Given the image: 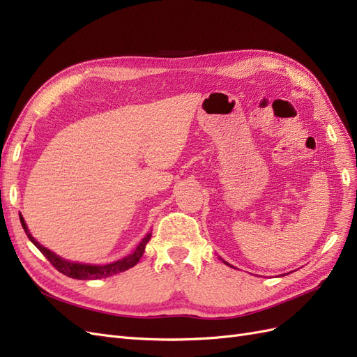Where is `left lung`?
I'll list each match as a JSON object with an SVG mask.
<instances>
[{
	"mask_svg": "<svg viewBox=\"0 0 357 357\" xmlns=\"http://www.w3.org/2000/svg\"><path fill=\"white\" fill-rule=\"evenodd\" d=\"M222 261H223V259H222ZM223 262H225V264H226V265H229V264H228V262H226V261H223ZM229 266H231V265H229Z\"/></svg>",
	"mask_w": 357,
	"mask_h": 357,
	"instance_id": "left-lung-1",
	"label": "left lung"
}]
</instances>
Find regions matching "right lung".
<instances>
[{"label": "right lung", "mask_w": 357, "mask_h": 357, "mask_svg": "<svg viewBox=\"0 0 357 357\" xmlns=\"http://www.w3.org/2000/svg\"><path fill=\"white\" fill-rule=\"evenodd\" d=\"M19 218H20V223H22L24 229H25V232H26V235H28V238L31 240V243L34 244V245L38 248V250L46 256L47 261H49L53 266H55L59 273H62L63 275H67V277L75 278V280H96V278H105V277H112V275H114V274L123 273V271H126V269L132 268L134 265L138 264L139 259H142V256H143V253H144L146 244L149 243L150 236H152V234H147V235L144 236V238H143V241L137 245L135 250H134L131 255H129V256L121 259V261L109 264V265H86V264H77V262L66 261V259H62V257H59L58 255L50 252L49 248L43 247L38 241H36L34 236H32V235L29 234V231H28V228H26V223H25V220H24V218H22V214H20Z\"/></svg>", "instance_id": "add662e5"}]
</instances>
